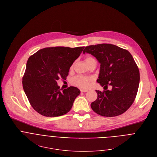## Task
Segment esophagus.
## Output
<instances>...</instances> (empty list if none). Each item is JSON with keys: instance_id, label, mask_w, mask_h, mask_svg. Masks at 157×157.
<instances>
[{"instance_id": "34e87169", "label": "esophagus", "mask_w": 157, "mask_h": 157, "mask_svg": "<svg viewBox=\"0 0 157 157\" xmlns=\"http://www.w3.org/2000/svg\"><path fill=\"white\" fill-rule=\"evenodd\" d=\"M80 90H81V92H85L88 91V90H87V89H81Z\"/></svg>"}]
</instances>
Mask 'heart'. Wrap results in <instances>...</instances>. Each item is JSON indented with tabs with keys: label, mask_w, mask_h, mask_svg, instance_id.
I'll return each instance as SVG.
<instances>
[{
	"label": "heart",
	"mask_w": 157,
	"mask_h": 157,
	"mask_svg": "<svg viewBox=\"0 0 157 157\" xmlns=\"http://www.w3.org/2000/svg\"><path fill=\"white\" fill-rule=\"evenodd\" d=\"M94 60L92 57L87 56L85 58V61L88 64L92 60ZM73 67V65L71 66V68ZM93 80V78L91 77H88V76H82V75H78L74 78L73 79V84L78 86L81 87H87L89 86L90 82Z\"/></svg>",
	"instance_id": "obj_1"
}]
</instances>
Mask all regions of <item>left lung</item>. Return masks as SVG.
I'll return each instance as SVG.
<instances>
[{
  "label": "left lung",
  "mask_w": 157,
  "mask_h": 157,
  "mask_svg": "<svg viewBox=\"0 0 157 157\" xmlns=\"http://www.w3.org/2000/svg\"><path fill=\"white\" fill-rule=\"evenodd\" d=\"M85 53L100 63L97 82L101 86H112L111 90H96L97 98L90 104L92 109L103 117L123 114L133 103L139 85V70L132 56L127 50L110 44L87 46Z\"/></svg>",
  "instance_id": "8db88e82"
}]
</instances>
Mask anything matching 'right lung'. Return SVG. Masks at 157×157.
Returning a JSON list of instances; mask_svg holds the SVG:
<instances>
[{"mask_svg": "<svg viewBox=\"0 0 157 157\" xmlns=\"http://www.w3.org/2000/svg\"><path fill=\"white\" fill-rule=\"evenodd\" d=\"M84 47H52L30 56L23 77V87L32 107L47 117L63 115L71 110L80 90L70 86L60 89L57 81L65 79Z\"/></svg>", "mask_w": 157, "mask_h": 157, "instance_id": "obj_1", "label": "right lung"}]
</instances>
